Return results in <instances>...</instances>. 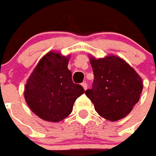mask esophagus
Returning a JSON list of instances; mask_svg holds the SVG:
<instances>
[{
	"label": "esophagus",
	"instance_id": "esophagus-1",
	"mask_svg": "<svg viewBox=\"0 0 156 156\" xmlns=\"http://www.w3.org/2000/svg\"><path fill=\"white\" fill-rule=\"evenodd\" d=\"M82 86H83V88L84 90H86L87 88H88V84H87V83H82Z\"/></svg>",
	"mask_w": 156,
	"mask_h": 156
}]
</instances>
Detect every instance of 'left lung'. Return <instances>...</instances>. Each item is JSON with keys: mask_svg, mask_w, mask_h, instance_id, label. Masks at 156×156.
Listing matches in <instances>:
<instances>
[{"mask_svg": "<svg viewBox=\"0 0 156 156\" xmlns=\"http://www.w3.org/2000/svg\"><path fill=\"white\" fill-rule=\"evenodd\" d=\"M94 78L85 91L101 117L116 121L127 116L138 103L143 89L140 76L117 56L90 57Z\"/></svg>", "mask_w": 156, "mask_h": 156, "instance_id": "left-lung-1", "label": "left lung"}]
</instances>
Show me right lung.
I'll list each match as a JSON object with an SVG mask.
<instances>
[{
    "mask_svg": "<svg viewBox=\"0 0 156 156\" xmlns=\"http://www.w3.org/2000/svg\"><path fill=\"white\" fill-rule=\"evenodd\" d=\"M69 57L49 51L39 61L27 79L24 96L35 115L43 120L59 122L73 111L76 99L84 93L72 80Z\"/></svg>",
    "mask_w": 156,
    "mask_h": 156,
    "instance_id": "1",
    "label": "right lung"
}]
</instances>
